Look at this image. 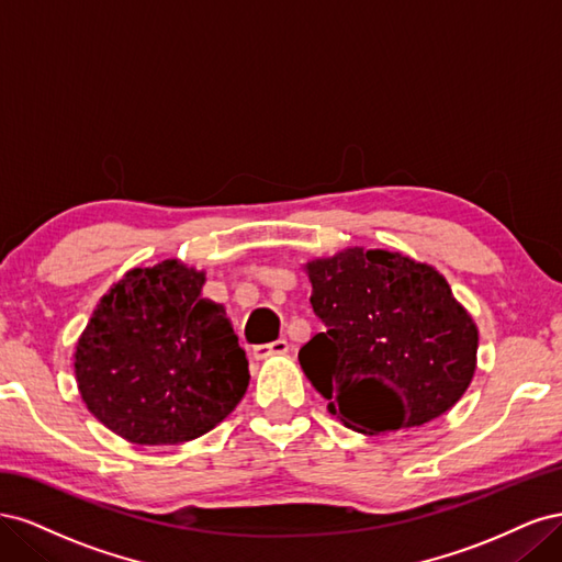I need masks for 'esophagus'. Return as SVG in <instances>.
Instances as JSON below:
<instances>
[{
  "mask_svg": "<svg viewBox=\"0 0 562 562\" xmlns=\"http://www.w3.org/2000/svg\"><path fill=\"white\" fill-rule=\"evenodd\" d=\"M288 349H291V345H288V339H277V342H271V345H258V347H252V359L265 361V359H269V356L288 353Z\"/></svg>",
  "mask_w": 562,
  "mask_h": 562,
  "instance_id": "esophagus-1",
  "label": "esophagus"
}]
</instances>
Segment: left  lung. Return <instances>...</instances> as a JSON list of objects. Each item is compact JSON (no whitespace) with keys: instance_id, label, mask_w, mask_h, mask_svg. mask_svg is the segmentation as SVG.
I'll list each match as a JSON object with an SVG mask.
<instances>
[{"instance_id":"obj_1","label":"left lung","mask_w":562,"mask_h":562,"mask_svg":"<svg viewBox=\"0 0 562 562\" xmlns=\"http://www.w3.org/2000/svg\"><path fill=\"white\" fill-rule=\"evenodd\" d=\"M326 333L297 353L304 375L345 427H422L471 384L479 328L443 274L401 252L347 248L307 262Z\"/></svg>"}]
</instances>
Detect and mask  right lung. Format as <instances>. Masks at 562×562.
<instances>
[{"mask_svg":"<svg viewBox=\"0 0 562 562\" xmlns=\"http://www.w3.org/2000/svg\"><path fill=\"white\" fill-rule=\"evenodd\" d=\"M203 271L135 267L100 300L75 351L91 415L135 446H178L223 422L248 389V361Z\"/></svg>","mask_w":562,"mask_h":562,"instance_id":"add662e5","label":"right lung"}]
</instances>
